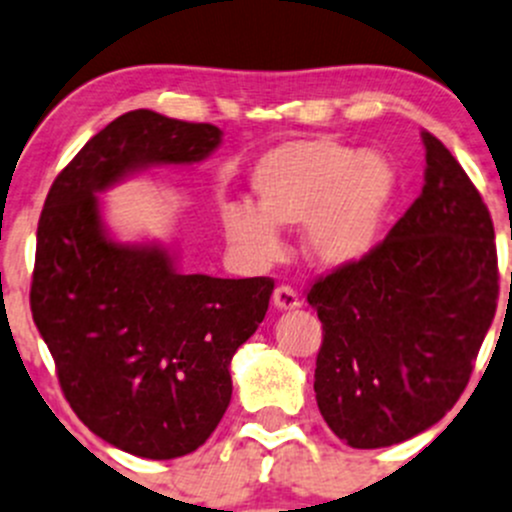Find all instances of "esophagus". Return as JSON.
Returning <instances> with one entry per match:
<instances>
[{"label":"esophagus","mask_w":512,"mask_h":512,"mask_svg":"<svg viewBox=\"0 0 512 512\" xmlns=\"http://www.w3.org/2000/svg\"><path fill=\"white\" fill-rule=\"evenodd\" d=\"M272 302H275V307L280 309V312H292V309L299 307V294L294 292L292 287H277L275 294H272Z\"/></svg>","instance_id":"obj_1"}]
</instances>
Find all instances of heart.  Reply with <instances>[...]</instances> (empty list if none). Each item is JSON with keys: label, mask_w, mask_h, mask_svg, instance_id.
I'll return each instance as SVG.
<instances>
[{"label": "heart", "mask_w": 512, "mask_h": 512, "mask_svg": "<svg viewBox=\"0 0 512 512\" xmlns=\"http://www.w3.org/2000/svg\"><path fill=\"white\" fill-rule=\"evenodd\" d=\"M255 205L220 210L232 250L252 267L280 260L277 227H299L302 250L324 270L352 267L381 240L396 198V170L379 151H354L329 136L292 138L250 170Z\"/></svg>", "instance_id": "b5f03b06"}]
</instances>
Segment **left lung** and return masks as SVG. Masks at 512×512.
<instances>
[{
	"label": "left lung",
	"instance_id": "1",
	"mask_svg": "<svg viewBox=\"0 0 512 512\" xmlns=\"http://www.w3.org/2000/svg\"><path fill=\"white\" fill-rule=\"evenodd\" d=\"M423 146V188L404 218L369 257L307 292L324 327L317 406L352 448L394 446L441 421L498 307L488 208L436 136L423 131Z\"/></svg>",
	"mask_w": 512,
	"mask_h": 512
}]
</instances>
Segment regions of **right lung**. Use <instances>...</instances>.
I'll use <instances>...</instances> for the list:
<instances>
[{"instance_id":"1","label":"right lung","mask_w":512,"mask_h":512,"mask_svg":"<svg viewBox=\"0 0 512 512\" xmlns=\"http://www.w3.org/2000/svg\"><path fill=\"white\" fill-rule=\"evenodd\" d=\"M220 143L210 123L123 113L56 175L36 230L29 299L61 391L98 438L151 461L188 456L218 428L230 361L275 282L185 275L170 247L111 237L98 195L151 165L200 163Z\"/></svg>"}]
</instances>
